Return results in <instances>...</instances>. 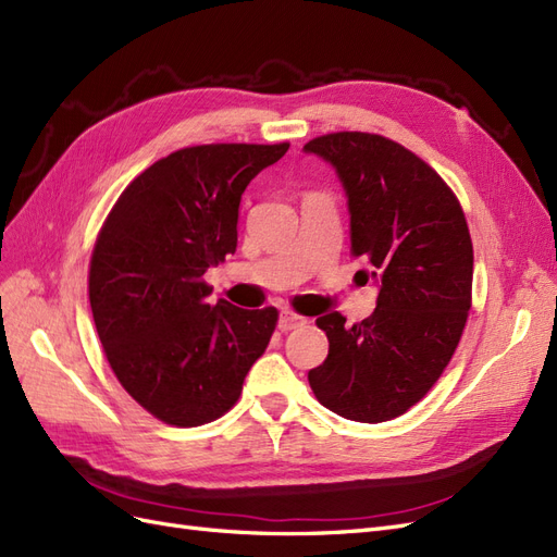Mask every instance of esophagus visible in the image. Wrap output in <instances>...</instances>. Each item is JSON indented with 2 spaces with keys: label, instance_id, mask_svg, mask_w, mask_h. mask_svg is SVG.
<instances>
[{
  "label": "esophagus",
  "instance_id": "1",
  "mask_svg": "<svg viewBox=\"0 0 557 557\" xmlns=\"http://www.w3.org/2000/svg\"><path fill=\"white\" fill-rule=\"evenodd\" d=\"M301 325H307V318H301L293 311H281V315H278V330L281 332H290V330H297Z\"/></svg>",
  "mask_w": 557,
  "mask_h": 557
}]
</instances>
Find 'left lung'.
<instances>
[{"label":"left lung","mask_w":557,"mask_h":557,"mask_svg":"<svg viewBox=\"0 0 557 557\" xmlns=\"http://www.w3.org/2000/svg\"><path fill=\"white\" fill-rule=\"evenodd\" d=\"M305 153L339 176L350 250L379 288L362 323L339 311L315 320L330 350L309 372L311 391L336 416L383 423L423 399L458 348L474 274L465 213L430 164L379 134H325Z\"/></svg>","instance_id":"8db88e82"}]
</instances>
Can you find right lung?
I'll return each mask as SVG.
<instances>
[{
    "mask_svg": "<svg viewBox=\"0 0 557 557\" xmlns=\"http://www.w3.org/2000/svg\"><path fill=\"white\" fill-rule=\"evenodd\" d=\"M290 144H209L150 164L117 197L90 260V307L113 374L162 423L197 428L242 395L278 311L215 305L205 274L237 250L246 185Z\"/></svg>",
    "mask_w": 557,
    "mask_h": 557,
    "instance_id": "obj_1",
    "label": "right lung"
}]
</instances>
